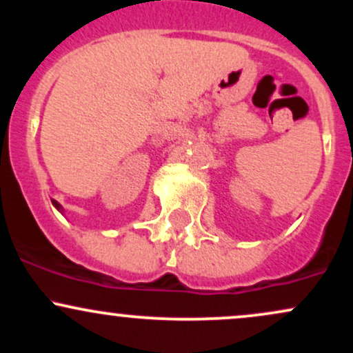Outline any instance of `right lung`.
I'll return each mask as SVG.
<instances>
[{
	"mask_svg": "<svg viewBox=\"0 0 353 353\" xmlns=\"http://www.w3.org/2000/svg\"><path fill=\"white\" fill-rule=\"evenodd\" d=\"M52 205H54V208H56V209H58L61 214H64V209H63V205H61L58 201H54V199H52Z\"/></svg>",
	"mask_w": 353,
	"mask_h": 353,
	"instance_id": "add662e5",
	"label": "right lung"
}]
</instances>
